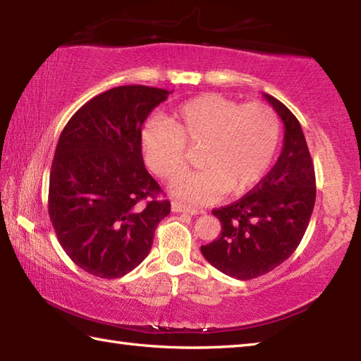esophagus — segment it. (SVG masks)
<instances>
[{"label":"esophagus","mask_w":361,"mask_h":361,"mask_svg":"<svg viewBox=\"0 0 361 361\" xmlns=\"http://www.w3.org/2000/svg\"><path fill=\"white\" fill-rule=\"evenodd\" d=\"M172 212L186 213V214H199V213H202L199 208L189 207V205H186V203H181V202H176V200L172 202Z\"/></svg>","instance_id":"1"}]
</instances>
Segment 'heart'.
<instances>
[{
  "mask_svg": "<svg viewBox=\"0 0 361 361\" xmlns=\"http://www.w3.org/2000/svg\"><path fill=\"white\" fill-rule=\"evenodd\" d=\"M276 114L260 102L241 106L208 93L181 104L169 123L148 121L140 147L148 169L161 178H175L186 169V145L199 148L202 167L175 180L170 191L189 202L207 203L224 192L241 194L262 180L279 143Z\"/></svg>",
  "mask_w": 361,
  "mask_h": 361,
  "instance_id": "obj_1",
  "label": "heart"
}]
</instances>
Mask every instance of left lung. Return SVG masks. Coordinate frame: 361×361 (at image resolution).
Masks as SVG:
<instances>
[{"mask_svg": "<svg viewBox=\"0 0 361 361\" xmlns=\"http://www.w3.org/2000/svg\"><path fill=\"white\" fill-rule=\"evenodd\" d=\"M264 96L284 123L283 152L252 191L213 209L221 221L219 238L200 247L214 268L241 281L259 278L290 257L316 202V173L300 123L276 97Z\"/></svg>", "mask_w": 361, "mask_h": 361, "instance_id": "8db88e82", "label": "left lung"}]
</instances>
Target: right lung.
Instances as JSON below:
<instances>
[{
    "mask_svg": "<svg viewBox=\"0 0 361 361\" xmlns=\"http://www.w3.org/2000/svg\"><path fill=\"white\" fill-rule=\"evenodd\" d=\"M172 91L124 85L72 115L49 181L51 226L69 259L90 274L121 278L147 257L170 202L147 172L142 124Z\"/></svg>",
    "mask_w": 361,
    "mask_h": 361,
    "instance_id": "right-lung-1",
    "label": "right lung"
}]
</instances>
